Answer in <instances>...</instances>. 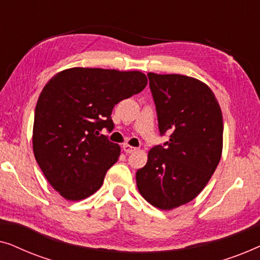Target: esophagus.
Here are the masks:
<instances>
[{
	"mask_svg": "<svg viewBox=\"0 0 260 260\" xmlns=\"http://www.w3.org/2000/svg\"><path fill=\"white\" fill-rule=\"evenodd\" d=\"M123 150L125 151L126 154H131V152L136 151V150H137V148L131 147V145H129V144H124V145H123Z\"/></svg>",
	"mask_w": 260,
	"mask_h": 260,
	"instance_id": "obj_1",
	"label": "esophagus"
}]
</instances>
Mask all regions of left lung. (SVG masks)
<instances>
[{"mask_svg": "<svg viewBox=\"0 0 260 260\" xmlns=\"http://www.w3.org/2000/svg\"><path fill=\"white\" fill-rule=\"evenodd\" d=\"M159 135L169 141L150 149L136 173L140 193L159 209L176 208L198 197L219 165L222 113L207 85L181 74L148 73Z\"/></svg>", "mask_w": 260, "mask_h": 260, "instance_id": "obj_1", "label": "left lung"}]
</instances>
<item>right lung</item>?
Returning <instances> with one entry per match:
<instances>
[{
    "mask_svg": "<svg viewBox=\"0 0 260 260\" xmlns=\"http://www.w3.org/2000/svg\"><path fill=\"white\" fill-rule=\"evenodd\" d=\"M148 79L140 71L74 67L55 74L38 99L33 150L51 186L67 200L90 197L102 187L120 148L99 134L111 133V113L140 93Z\"/></svg>",
    "mask_w": 260,
    "mask_h": 260,
    "instance_id": "obj_1",
    "label": "right lung"
}]
</instances>
